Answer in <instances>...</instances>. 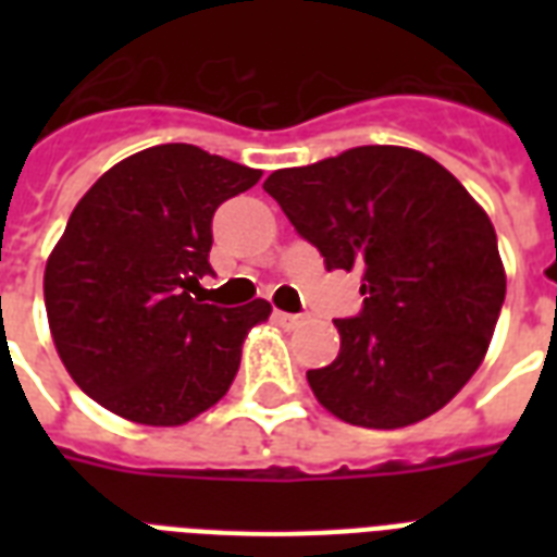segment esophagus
<instances>
[{"instance_id":"esophagus-1","label":"esophagus","mask_w":557,"mask_h":557,"mask_svg":"<svg viewBox=\"0 0 557 557\" xmlns=\"http://www.w3.org/2000/svg\"><path fill=\"white\" fill-rule=\"evenodd\" d=\"M274 321H277L280 326H288V330H297V326H304V323H306V318H304V314L274 312Z\"/></svg>"}]
</instances>
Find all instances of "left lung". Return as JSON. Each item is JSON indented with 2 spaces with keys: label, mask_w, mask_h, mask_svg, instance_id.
Listing matches in <instances>:
<instances>
[{
  "label": "left lung",
  "mask_w": 557,
  "mask_h": 557,
  "mask_svg": "<svg viewBox=\"0 0 557 557\" xmlns=\"http://www.w3.org/2000/svg\"><path fill=\"white\" fill-rule=\"evenodd\" d=\"M262 187L326 271H361L364 309L335 321L338 358L306 372L318 401L379 431L448 405L506 300L497 234L471 193L431 156L387 144L277 170Z\"/></svg>",
  "instance_id": "1"
}]
</instances>
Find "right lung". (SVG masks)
Segmentation results:
<instances>
[{
  "instance_id": "1",
  "label": "right lung",
  "mask_w": 557,
  "mask_h": 557,
  "mask_svg": "<svg viewBox=\"0 0 557 557\" xmlns=\"http://www.w3.org/2000/svg\"><path fill=\"white\" fill-rule=\"evenodd\" d=\"M260 170L159 144L107 170L46 262L51 338L74 384L129 422L185 424L225 396L269 300L201 304L210 222Z\"/></svg>"
}]
</instances>
